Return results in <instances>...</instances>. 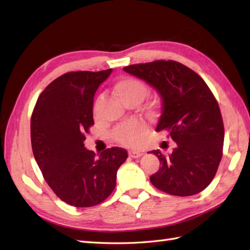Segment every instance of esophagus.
I'll return each instance as SVG.
<instances>
[{"instance_id": "obj_1", "label": "esophagus", "mask_w": 250, "mask_h": 250, "mask_svg": "<svg viewBox=\"0 0 250 250\" xmlns=\"http://www.w3.org/2000/svg\"><path fill=\"white\" fill-rule=\"evenodd\" d=\"M143 155V153L141 151H136V150H130L129 151V156L131 158H139Z\"/></svg>"}]
</instances>
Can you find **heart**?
Here are the masks:
<instances>
[{
    "label": "heart",
    "instance_id": "b5f03b06",
    "mask_svg": "<svg viewBox=\"0 0 250 250\" xmlns=\"http://www.w3.org/2000/svg\"><path fill=\"white\" fill-rule=\"evenodd\" d=\"M114 93L122 103L129 105L140 103L148 93L146 84L133 77L119 78L114 84ZM102 97H99L94 104V110H98L102 102ZM148 133V126L142 121H133L119 125L114 131L113 136L116 142L124 146H139Z\"/></svg>",
    "mask_w": 250,
    "mask_h": 250
}]
</instances>
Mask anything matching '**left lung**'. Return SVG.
I'll list each match as a JSON object with an SVG mask.
<instances>
[{"label": "left lung", "instance_id": "8db88e82", "mask_svg": "<svg viewBox=\"0 0 250 250\" xmlns=\"http://www.w3.org/2000/svg\"><path fill=\"white\" fill-rule=\"evenodd\" d=\"M124 70L156 89L162 101L156 131L167 130L176 143L168 156L150 151L161 163L150 176L151 184L172 195L201 192L215 177L225 140L219 105L208 86L195 72L172 60Z\"/></svg>", "mask_w": 250, "mask_h": 250}]
</instances>
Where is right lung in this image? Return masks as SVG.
<instances>
[{
    "mask_svg": "<svg viewBox=\"0 0 250 250\" xmlns=\"http://www.w3.org/2000/svg\"><path fill=\"white\" fill-rule=\"evenodd\" d=\"M113 72H71L58 77L37 99L31 118L32 150L52 191L75 207L100 204L113 192L117 171L128 158L119 147L95 157L83 145L93 122V99Z\"/></svg>",
    "mask_w": 250,
    "mask_h": 250,
    "instance_id": "add662e5",
    "label": "right lung"
}]
</instances>
